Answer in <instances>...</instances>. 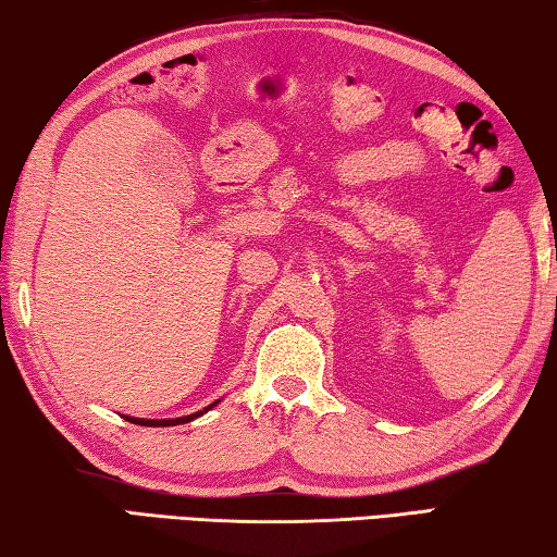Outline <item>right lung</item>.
Wrapping results in <instances>:
<instances>
[{
  "label": "right lung",
  "mask_w": 557,
  "mask_h": 557,
  "mask_svg": "<svg viewBox=\"0 0 557 557\" xmlns=\"http://www.w3.org/2000/svg\"><path fill=\"white\" fill-rule=\"evenodd\" d=\"M221 400H215V403H211L209 408H203V410H199V412H191V414H184V418H174V420H147V418H129V414H125V420H129V422H135V425H145V428H172V425H184V422H191V420H196V418H201L203 412H209L213 405H219Z\"/></svg>",
  "instance_id": "obj_1"
}]
</instances>
